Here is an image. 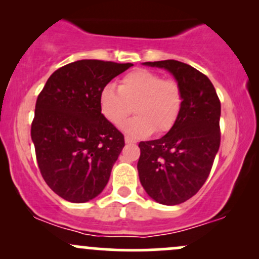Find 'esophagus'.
Returning <instances> with one entry per match:
<instances>
[{
	"mask_svg": "<svg viewBox=\"0 0 259 259\" xmlns=\"http://www.w3.org/2000/svg\"><path fill=\"white\" fill-rule=\"evenodd\" d=\"M125 144H136V140L130 138V136H125Z\"/></svg>",
	"mask_w": 259,
	"mask_h": 259,
	"instance_id": "esophagus-1",
	"label": "esophagus"
}]
</instances>
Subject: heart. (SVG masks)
Listing matches in <instances>:
<instances>
[{
	"label": "heart",
	"mask_w": 259,
	"mask_h": 259,
	"mask_svg": "<svg viewBox=\"0 0 259 259\" xmlns=\"http://www.w3.org/2000/svg\"><path fill=\"white\" fill-rule=\"evenodd\" d=\"M183 90L173 79L138 69L121 78L118 89L107 84L100 92V111L112 125H119L134 108L135 117L120 125L133 138H142L156 130H170L183 108Z\"/></svg>",
	"instance_id": "obj_1"
}]
</instances>
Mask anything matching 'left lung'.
Returning a JSON list of instances; mask_svg holds the SVG:
<instances>
[{
  "label": "left lung",
  "instance_id": "8db88e82",
  "mask_svg": "<svg viewBox=\"0 0 259 259\" xmlns=\"http://www.w3.org/2000/svg\"><path fill=\"white\" fill-rule=\"evenodd\" d=\"M168 70L183 90V108L169 132L139 144L140 183L152 200L165 206L197 194L210 173L221 145V101L204 74L183 62H145Z\"/></svg>",
  "mask_w": 259,
  "mask_h": 259
}]
</instances>
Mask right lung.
<instances>
[{
	"label": "right lung",
	"instance_id": "right-lung-1",
	"mask_svg": "<svg viewBox=\"0 0 259 259\" xmlns=\"http://www.w3.org/2000/svg\"><path fill=\"white\" fill-rule=\"evenodd\" d=\"M81 59L59 68L38 95L31 140L41 175L64 200L84 203L99 196L124 147V136L105 119L103 86L132 67Z\"/></svg>",
	"mask_w": 259,
	"mask_h": 259
}]
</instances>
